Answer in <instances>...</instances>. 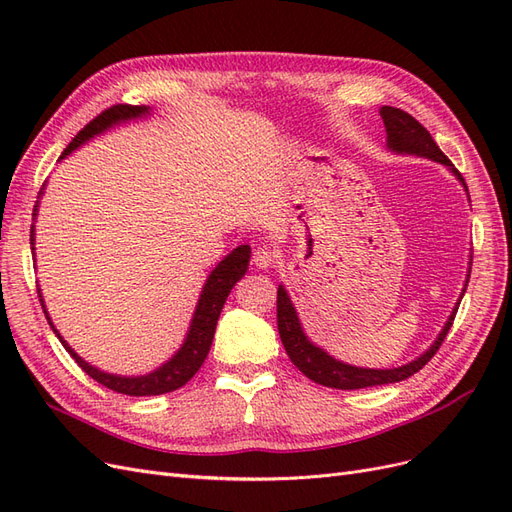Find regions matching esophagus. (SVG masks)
I'll return each mask as SVG.
<instances>
[{"label":"esophagus","instance_id":"34e87169","mask_svg":"<svg viewBox=\"0 0 512 512\" xmlns=\"http://www.w3.org/2000/svg\"><path fill=\"white\" fill-rule=\"evenodd\" d=\"M252 262L256 269H269L275 265V252L267 250V247H258L252 256Z\"/></svg>","mask_w":512,"mask_h":512}]
</instances>
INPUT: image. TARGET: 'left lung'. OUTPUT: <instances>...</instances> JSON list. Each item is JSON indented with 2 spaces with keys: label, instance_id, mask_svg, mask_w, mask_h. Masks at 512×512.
<instances>
[{
  "label": "left lung",
  "instance_id": "1",
  "mask_svg": "<svg viewBox=\"0 0 512 512\" xmlns=\"http://www.w3.org/2000/svg\"><path fill=\"white\" fill-rule=\"evenodd\" d=\"M380 117H382L384 128H386V147H389V151L410 153V156H421V158H429L433 162L444 164L461 181V185L468 192V185L459 175V170L451 164V160L444 156L440 147L436 145V141L431 138V134L412 115H408L406 111H401V108H395V106H382ZM470 265H472V256H470ZM468 280H470V275L466 277V284H463L461 297L468 288ZM461 297H459V301H461ZM459 301L453 307V312H451V316H448L440 335L436 337V342L429 346V350H425L412 363L393 367V369H367V367L348 365V363L333 359L329 352H324L320 346H316L312 339L305 335V331L301 327V320L297 316V309H294L288 292L282 284H280V288H277V329H280L282 344L286 348V354L290 356V361L297 365L299 371H303L309 380H314L316 384H322V386H331V389L354 391V389H367V386L401 382V380L414 376L418 369H423L431 361V356L440 350L448 329L453 327Z\"/></svg>",
  "mask_w": 512,
  "mask_h": 512
}]
</instances>
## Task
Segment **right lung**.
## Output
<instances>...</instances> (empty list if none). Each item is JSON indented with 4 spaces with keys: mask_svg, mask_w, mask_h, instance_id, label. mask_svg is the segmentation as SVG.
<instances>
[{
    "mask_svg": "<svg viewBox=\"0 0 512 512\" xmlns=\"http://www.w3.org/2000/svg\"><path fill=\"white\" fill-rule=\"evenodd\" d=\"M151 113L149 106H132V104H117L106 108L104 113H100L94 121H89L87 126L72 138V143L64 149L61 153L59 160H64L66 156L74 149H79L81 145H85L91 138L111 130L119 123H126V121H134V119H141L147 117ZM44 190V185H42ZM42 196V192H40ZM38 205L40 200L34 207V218L38 215ZM34 226H32V235H29V241H32V250H34ZM250 245H239L237 250H232L224 260L218 262V267H215L207 282L203 286V292H200V299L198 305L194 309V316L190 322V331L185 335L181 348L175 352L173 359H168L164 365H160L158 369H153L151 374L145 376H117V374H106V371L89 365L85 359H81L79 354H76L70 344L66 342L64 337L59 335V331L55 329V324L51 322L49 312H46V305L42 299V292L38 290V297L42 303V309L46 314V320H49L53 333L59 337V342L64 344V348L70 352L72 359L79 363V367L85 371L89 378H94L96 382H100L106 389H111L115 393H123V395H132V397H147V395H162V393H170V391H177L181 386L188 382L196 371L200 369V365L205 363L207 354L211 350V342H213V333H215V324H218V318L222 314V307L228 299V294L232 290L241 277L245 275L247 267H250Z\"/></svg>",
    "mask_w": 512,
    "mask_h": 512,
    "instance_id": "obj_1",
    "label": "right lung"
}]
</instances>
